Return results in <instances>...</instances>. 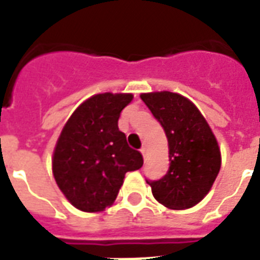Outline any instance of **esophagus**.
Returning <instances> with one entry per match:
<instances>
[{"label":"esophagus","instance_id":"esophagus-1","mask_svg":"<svg viewBox=\"0 0 260 260\" xmlns=\"http://www.w3.org/2000/svg\"><path fill=\"white\" fill-rule=\"evenodd\" d=\"M140 152H142L143 158L146 159L147 158V148H146V147H142V148H140Z\"/></svg>","mask_w":260,"mask_h":260}]
</instances>
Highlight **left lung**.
I'll return each mask as SVG.
<instances>
[{
  "mask_svg": "<svg viewBox=\"0 0 260 260\" xmlns=\"http://www.w3.org/2000/svg\"><path fill=\"white\" fill-rule=\"evenodd\" d=\"M169 142L170 167L158 181H147L155 200L170 209H187L209 193L221 167L217 140L201 112L181 94H142Z\"/></svg>",
  "mask_w": 260,
  "mask_h": 260,
  "instance_id": "obj_1",
  "label": "left lung"
}]
</instances>
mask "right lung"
Returning <instances> with one entry per match:
<instances>
[{"instance_id": "add662e5", "label": "right lung", "mask_w": 260, "mask_h": 260, "mask_svg": "<svg viewBox=\"0 0 260 260\" xmlns=\"http://www.w3.org/2000/svg\"><path fill=\"white\" fill-rule=\"evenodd\" d=\"M134 95L95 94L71 114L59 136L52 173L59 189L83 212H101L113 204L128 171L143 156L126 143L118 118Z\"/></svg>"}]
</instances>
